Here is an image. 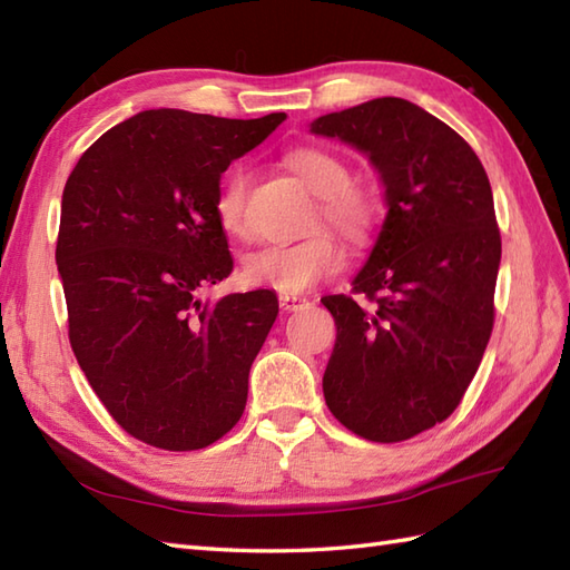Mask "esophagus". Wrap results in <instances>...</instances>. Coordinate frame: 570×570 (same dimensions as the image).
<instances>
[{
	"label": "esophagus",
	"instance_id": "34e87169",
	"mask_svg": "<svg viewBox=\"0 0 570 570\" xmlns=\"http://www.w3.org/2000/svg\"><path fill=\"white\" fill-rule=\"evenodd\" d=\"M278 304H282V308H284V311H298L301 306H306V296L282 294V296H278Z\"/></svg>",
	"mask_w": 570,
	"mask_h": 570
}]
</instances>
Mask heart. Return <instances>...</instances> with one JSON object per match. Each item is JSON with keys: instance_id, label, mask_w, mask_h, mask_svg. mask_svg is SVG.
<instances>
[{"instance_id": "1", "label": "heart", "mask_w": 570, "mask_h": 570, "mask_svg": "<svg viewBox=\"0 0 570 570\" xmlns=\"http://www.w3.org/2000/svg\"><path fill=\"white\" fill-rule=\"evenodd\" d=\"M286 168L301 184L318 196L316 223H325L345 239L362 245L377 223V203L372 193L353 184V171L341 156L298 147L286 154ZM217 223L229 237L247 235V171L229 168L215 196ZM345 262V252L331 233L318 229L292 245H266L242 262V282L257 288H274L282 294H301L333 276Z\"/></svg>"}]
</instances>
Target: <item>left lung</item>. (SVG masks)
<instances>
[{
    "label": "left lung",
    "instance_id": "1",
    "mask_svg": "<svg viewBox=\"0 0 570 570\" xmlns=\"http://www.w3.org/2000/svg\"><path fill=\"white\" fill-rule=\"evenodd\" d=\"M311 131L365 151L390 205L353 292L321 298L337 325L325 404L367 441L414 439L458 409L490 343L502 257L490 178L455 129L402 98Z\"/></svg>",
    "mask_w": 570,
    "mask_h": 570
}]
</instances>
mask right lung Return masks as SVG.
<instances>
[{
  "label": "right lung",
  "mask_w": 570,
  "mask_h": 570,
  "mask_svg": "<svg viewBox=\"0 0 570 570\" xmlns=\"http://www.w3.org/2000/svg\"><path fill=\"white\" fill-rule=\"evenodd\" d=\"M286 119L147 110L92 144L66 180L56 264L68 337L110 416L161 451L235 426L278 316L269 288L200 301L233 272L220 176Z\"/></svg>",
  "instance_id": "add662e5"
}]
</instances>
